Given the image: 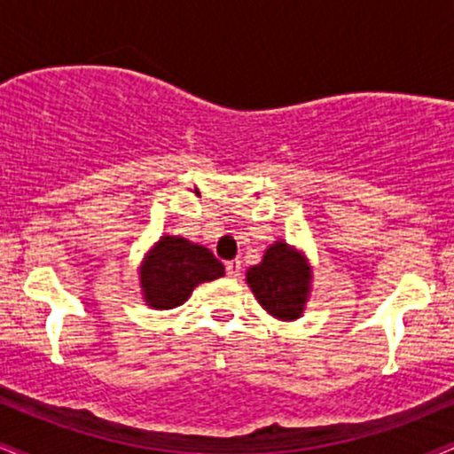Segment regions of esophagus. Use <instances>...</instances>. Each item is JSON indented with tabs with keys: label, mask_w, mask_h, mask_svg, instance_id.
<instances>
[{
	"label": "esophagus",
	"mask_w": 454,
	"mask_h": 454,
	"mask_svg": "<svg viewBox=\"0 0 454 454\" xmlns=\"http://www.w3.org/2000/svg\"><path fill=\"white\" fill-rule=\"evenodd\" d=\"M226 275L228 278L237 279L239 275H241V262H239V260H231V262H226Z\"/></svg>",
	"instance_id": "esophagus-1"
}]
</instances>
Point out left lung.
<instances>
[{
	"instance_id": "left-lung-1",
	"label": "left lung",
	"mask_w": 454,
	"mask_h": 454,
	"mask_svg": "<svg viewBox=\"0 0 454 454\" xmlns=\"http://www.w3.org/2000/svg\"><path fill=\"white\" fill-rule=\"evenodd\" d=\"M247 284L258 303L278 320L303 316L311 288V269L307 258L288 243L275 241L264 252L262 262L247 269Z\"/></svg>"
}]
</instances>
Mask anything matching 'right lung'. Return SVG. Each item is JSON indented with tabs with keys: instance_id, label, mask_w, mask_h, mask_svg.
I'll return each instance as SVG.
<instances>
[{
	"instance_id": "add662e5",
	"label": "right lung",
	"mask_w": 454,
	"mask_h": 454,
	"mask_svg": "<svg viewBox=\"0 0 454 454\" xmlns=\"http://www.w3.org/2000/svg\"><path fill=\"white\" fill-rule=\"evenodd\" d=\"M223 275V264L207 247L184 237H161L140 267L145 303L155 309L184 305L198 284Z\"/></svg>"
}]
</instances>
